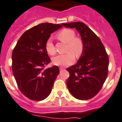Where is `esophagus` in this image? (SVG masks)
Wrapping results in <instances>:
<instances>
[{
  "instance_id": "obj_1",
  "label": "esophagus",
  "mask_w": 122,
  "mask_h": 122,
  "mask_svg": "<svg viewBox=\"0 0 122 122\" xmlns=\"http://www.w3.org/2000/svg\"><path fill=\"white\" fill-rule=\"evenodd\" d=\"M60 71H61L63 70H64V69L63 67H60Z\"/></svg>"
}]
</instances>
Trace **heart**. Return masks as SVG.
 <instances>
[{"label": "heart", "instance_id": "1", "mask_svg": "<svg viewBox=\"0 0 122 122\" xmlns=\"http://www.w3.org/2000/svg\"><path fill=\"white\" fill-rule=\"evenodd\" d=\"M58 39L67 44L66 52L64 55L56 56L52 59L54 65L59 66H67L71 64L75 60V56L79 57L84 51V43L81 38L75 37L74 30L70 29H63L60 30L56 35ZM46 50L51 55L56 53L55 47L51 39L47 40L45 45Z\"/></svg>", "mask_w": 122, "mask_h": 122}]
</instances>
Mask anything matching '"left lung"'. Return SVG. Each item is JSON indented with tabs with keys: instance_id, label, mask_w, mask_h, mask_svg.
<instances>
[{
	"instance_id": "obj_1",
	"label": "left lung",
	"mask_w": 122,
	"mask_h": 122,
	"mask_svg": "<svg viewBox=\"0 0 122 122\" xmlns=\"http://www.w3.org/2000/svg\"><path fill=\"white\" fill-rule=\"evenodd\" d=\"M61 25L76 28L84 43V51L79 61L67 69L70 74L67 80L68 89L78 99L93 98L101 90L107 78L108 55L100 38L84 23Z\"/></svg>"
}]
</instances>
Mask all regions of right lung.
<instances>
[{"label": "right lung", "instance_id": "1", "mask_svg": "<svg viewBox=\"0 0 122 122\" xmlns=\"http://www.w3.org/2000/svg\"><path fill=\"white\" fill-rule=\"evenodd\" d=\"M61 27L60 24H39L25 32L14 48V76L20 92L29 99L44 100L52 91L60 70L56 66L44 69L51 62L45 45L51 34Z\"/></svg>", "mask_w": 122, "mask_h": 122}]
</instances>
